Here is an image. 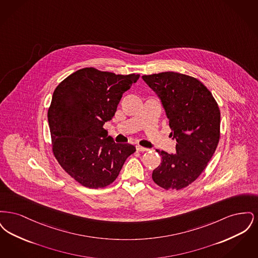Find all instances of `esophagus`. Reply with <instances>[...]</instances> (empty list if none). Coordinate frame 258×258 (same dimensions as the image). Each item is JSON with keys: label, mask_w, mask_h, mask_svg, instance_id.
Wrapping results in <instances>:
<instances>
[{"label": "esophagus", "mask_w": 258, "mask_h": 258, "mask_svg": "<svg viewBox=\"0 0 258 258\" xmlns=\"http://www.w3.org/2000/svg\"><path fill=\"white\" fill-rule=\"evenodd\" d=\"M136 150H137L138 152H146V151H148L149 149H147V148L142 147V146H136Z\"/></svg>", "instance_id": "1"}]
</instances>
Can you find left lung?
<instances>
[{
  "label": "left lung",
  "mask_w": 258,
  "mask_h": 258,
  "mask_svg": "<svg viewBox=\"0 0 258 258\" xmlns=\"http://www.w3.org/2000/svg\"><path fill=\"white\" fill-rule=\"evenodd\" d=\"M142 78L160 98L170 136L177 141L175 154L157 150L162 161L152 178L164 189H182L204 171L218 147L220 107L207 87L192 76L165 72Z\"/></svg>",
  "instance_id": "1"
}]
</instances>
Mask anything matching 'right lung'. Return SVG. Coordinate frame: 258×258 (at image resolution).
I'll return each mask as SVG.
<instances>
[{"mask_svg":"<svg viewBox=\"0 0 258 258\" xmlns=\"http://www.w3.org/2000/svg\"><path fill=\"white\" fill-rule=\"evenodd\" d=\"M139 74H115L84 68L55 89L47 117L52 152L61 168L89 188L112 184L134 145L115 143L103 124L115 115L123 93Z\"/></svg>","mask_w":258,"mask_h":258,"instance_id":"obj_1","label":"right lung"}]
</instances>
